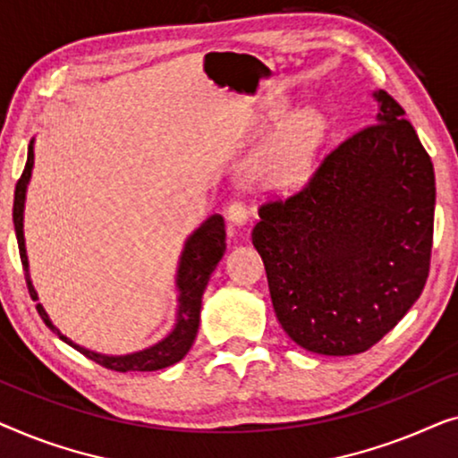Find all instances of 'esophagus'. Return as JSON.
Masks as SVG:
<instances>
[{"label":"esophagus","instance_id":"obj_1","mask_svg":"<svg viewBox=\"0 0 458 458\" xmlns=\"http://www.w3.org/2000/svg\"><path fill=\"white\" fill-rule=\"evenodd\" d=\"M248 218H250V212L243 202H233L227 208V221L231 225H235V227H243V225L248 223Z\"/></svg>","mask_w":458,"mask_h":458}]
</instances>
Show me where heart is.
I'll return each mask as SVG.
<instances>
[{
	"instance_id": "1",
	"label": "heart",
	"mask_w": 458,
	"mask_h": 458,
	"mask_svg": "<svg viewBox=\"0 0 458 458\" xmlns=\"http://www.w3.org/2000/svg\"><path fill=\"white\" fill-rule=\"evenodd\" d=\"M327 133V121L318 110H304L292 118L277 140L254 160V177L268 187H296L309 177Z\"/></svg>"
}]
</instances>
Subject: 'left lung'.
Wrapping results in <instances>:
<instances>
[{"mask_svg": "<svg viewBox=\"0 0 458 458\" xmlns=\"http://www.w3.org/2000/svg\"><path fill=\"white\" fill-rule=\"evenodd\" d=\"M373 98L375 124L340 143L302 191L262 206L252 231L281 327L325 356L377 344L429 273L434 165L403 106L381 89Z\"/></svg>", "mask_w": 458, "mask_h": 458, "instance_id": "left-lung-1", "label": "left lung"}]
</instances>
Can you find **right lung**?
<instances>
[{
    "mask_svg": "<svg viewBox=\"0 0 458 458\" xmlns=\"http://www.w3.org/2000/svg\"><path fill=\"white\" fill-rule=\"evenodd\" d=\"M35 165V140L29 143V154H27V166H24L22 177L18 179L16 191H14V210H12V218H14V231L18 240V250H21V260L24 267V277H27V285L33 300H39L37 290L30 281L29 271V256L27 246H24V202H27V187L33 174ZM227 243H225V221L221 215H212L187 237L181 250L177 275H174V287H177V317H174L173 329L168 331V335L162 337L160 342H156L154 346H148L143 350L131 354H102L96 350L83 348L79 344L62 334V331L52 323V318L43 309V304H37V310L43 318V323L60 337L62 342H66L68 346L79 350L81 354H85L87 359L98 362L106 369L118 373H129V371H158V369H166L179 362L183 356L190 352L193 346V340L198 335L199 327V310H202V296L212 271H215L218 260L223 259Z\"/></svg>",
    "mask_w": 458,
    "mask_h": 458,
    "instance_id": "right-lung-1",
    "label": "right lung"
}]
</instances>
